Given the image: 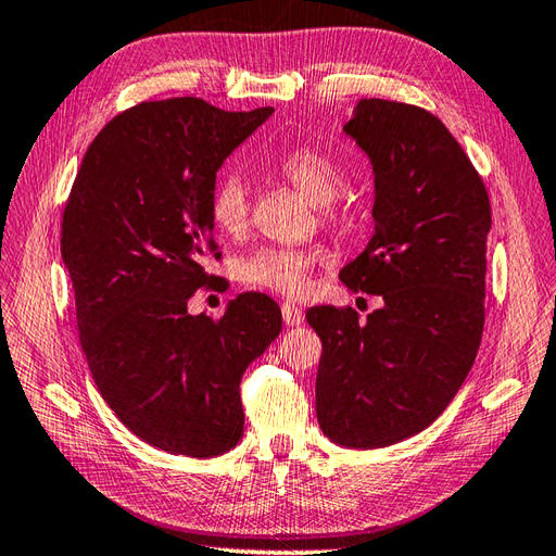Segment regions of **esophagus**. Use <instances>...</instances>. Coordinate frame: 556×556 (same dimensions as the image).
I'll use <instances>...</instances> for the list:
<instances>
[{
  "mask_svg": "<svg viewBox=\"0 0 556 556\" xmlns=\"http://www.w3.org/2000/svg\"><path fill=\"white\" fill-rule=\"evenodd\" d=\"M281 316H283V321H287V326H300L305 321L303 307H298L295 303H283L281 305Z\"/></svg>",
  "mask_w": 556,
  "mask_h": 556,
  "instance_id": "1",
  "label": "esophagus"
}]
</instances>
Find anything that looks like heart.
Listing matches in <instances>:
<instances>
[{
  "mask_svg": "<svg viewBox=\"0 0 556 556\" xmlns=\"http://www.w3.org/2000/svg\"><path fill=\"white\" fill-rule=\"evenodd\" d=\"M279 174L298 193L314 204H330L342 190V172L319 149H295L281 157ZM210 218L220 235H242L249 224V190L237 174H226L212 190ZM316 253L293 247H263L249 253L237 265V277L253 289H267L283 295H303Z\"/></svg>",
  "mask_w": 556,
  "mask_h": 556,
  "instance_id": "heart-1",
  "label": "heart"
}]
</instances>
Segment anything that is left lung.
Returning a JSON list of instances; mask_svg holds the SVG:
<instances>
[{
    "mask_svg": "<svg viewBox=\"0 0 556 556\" xmlns=\"http://www.w3.org/2000/svg\"><path fill=\"white\" fill-rule=\"evenodd\" d=\"M375 174V232L340 269L349 289L382 295L358 314L312 307L321 338L316 417L349 450L421 433L452 403L484 328L491 207L472 163L426 109L361 100L344 125Z\"/></svg>",
    "mask_w": 556,
    "mask_h": 556,
    "instance_id": "obj_1",
    "label": "left lung"
}]
</instances>
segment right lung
<instances>
[{
	"label": "right lung",
	"mask_w": 556,
	"mask_h": 556,
	"mask_svg": "<svg viewBox=\"0 0 556 556\" xmlns=\"http://www.w3.org/2000/svg\"><path fill=\"white\" fill-rule=\"evenodd\" d=\"M273 111L198 98L123 111L88 147L62 216L94 384L137 438L169 454L210 458L240 442L242 375L281 330L265 293L237 295L218 321L188 312L212 281L202 265L216 251V172Z\"/></svg>",
	"instance_id": "1"
}]
</instances>
